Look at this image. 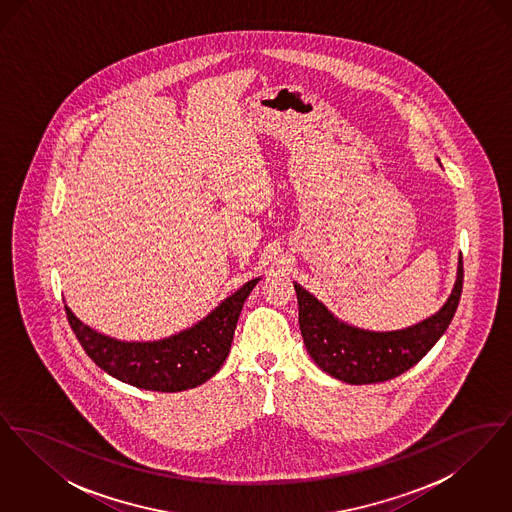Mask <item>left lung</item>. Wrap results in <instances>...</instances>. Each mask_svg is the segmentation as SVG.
<instances>
[{
	"instance_id": "1",
	"label": "left lung",
	"mask_w": 512,
	"mask_h": 512,
	"mask_svg": "<svg viewBox=\"0 0 512 512\" xmlns=\"http://www.w3.org/2000/svg\"><path fill=\"white\" fill-rule=\"evenodd\" d=\"M299 303V328L307 353L326 374L345 384L386 382L413 368L445 334L463 292V257L457 280L443 307L409 328L374 332L347 324L301 284L293 282Z\"/></svg>"
}]
</instances>
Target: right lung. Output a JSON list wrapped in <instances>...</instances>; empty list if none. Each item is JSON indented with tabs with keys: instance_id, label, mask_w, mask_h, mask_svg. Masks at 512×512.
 <instances>
[{
	"instance_id": "add662e5",
	"label": "right lung",
	"mask_w": 512,
	"mask_h": 512,
	"mask_svg": "<svg viewBox=\"0 0 512 512\" xmlns=\"http://www.w3.org/2000/svg\"><path fill=\"white\" fill-rule=\"evenodd\" d=\"M259 280L245 282L207 317L163 340L109 338L84 324L67 305L65 311L80 345L101 370L140 390L174 393L197 388L217 374L228 357L245 299Z\"/></svg>"
}]
</instances>
